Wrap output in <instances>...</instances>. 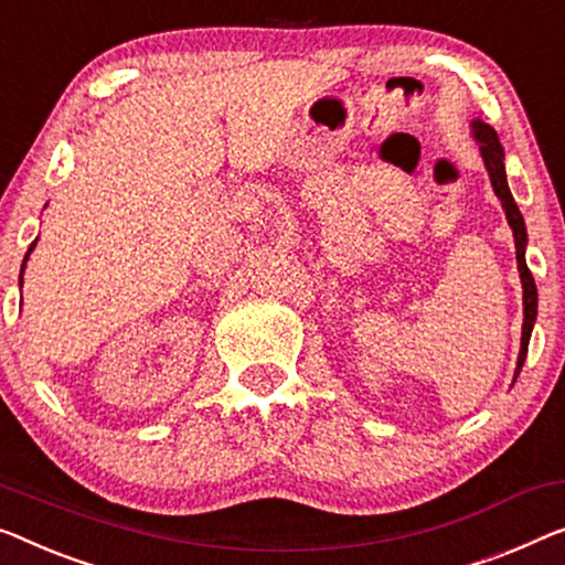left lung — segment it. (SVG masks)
I'll use <instances>...</instances> for the list:
<instances>
[{
  "mask_svg": "<svg viewBox=\"0 0 565 565\" xmlns=\"http://www.w3.org/2000/svg\"><path fill=\"white\" fill-rule=\"evenodd\" d=\"M471 131H475V139L479 141V154L484 159L487 174H490L492 190L494 195L500 198L504 217H508L512 235H515V256H518V271H520V281H523V337H520V355H518V367H515V381L523 370L525 355H527V342H530V332H533L535 317H537V289H535V279L530 274V268L525 264V246H527V233H525V221L520 215V210L512 200V192L508 188V174H504V151L498 139V131L492 129L490 124L484 121H471Z\"/></svg>",
  "mask_w": 565,
  "mask_h": 565,
  "instance_id": "1",
  "label": "left lung"
}]
</instances>
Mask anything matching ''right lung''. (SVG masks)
I'll return each instance as SVG.
<instances>
[{"instance_id": "right-lung-1", "label": "right lung", "mask_w": 565, "mask_h": 565, "mask_svg": "<svg viewBox=\"0 0 565 565\" xmlns=\"http://www.w3.org/2000/svg\"><path fill=\"white\" fill-rule=\"evenodd\" d=\"M32 248H35V243H32L30 250H32ZM30 250H28V256H24V264H28V258H30ZM24 264H22V271H24ZM20 286H22V274H20Z\"/></svg>"}]
</instances>
